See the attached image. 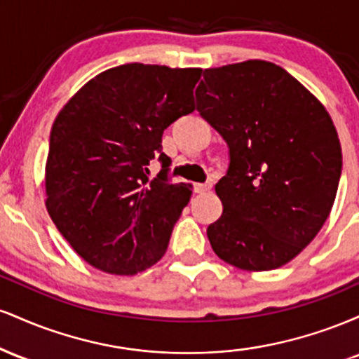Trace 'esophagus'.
Masks as SVG:
<instances>
[{
	"label": "esophagus",
	"mask_w": 359,
	"mask_h": 359,
	"mask_svg": "<svg viewBox=\"0 0 359 359\" xmlns=\"http://www.w3.org/2000/svg\"><path fill=\"white\" fill-rule=\"evenodd\" d=\"M211 187H212V184H211V182H205V184L197 182V184H194V192H197V194H204V192L211 191Z\"/></svg>",
	"instance_id": "obj_1"
}]
</instances>
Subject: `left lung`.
<instances>
[{"instance_id":"obj_1","label":"left lung","mask_w":359,"mask_h":359,"mask_svg":"<svg viewBox=\"0 0 359 359\" xmlns=\"http://www.w3.org/2000/svg\"><path fill=\"white\" fill-rule=\"evenodd\" d=\"M197 111L229 147L216 184L214 253L241 270H273L320 231L334 204L343 154L331 116L285 69L266 60L205 69Z\"/></svg>"}]
</instances>
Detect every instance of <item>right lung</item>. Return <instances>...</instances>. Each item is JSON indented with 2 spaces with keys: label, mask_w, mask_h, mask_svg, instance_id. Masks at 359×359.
Segmentation results:
<instances>
[{
  "label": "right lung",
  "mask_w": 359,
  "mask_h": 359,
  "mask_svg": "<svg viewBox=\"0 0 359 359\" xmlns=\"http://www.w3.org/2000/svg\"><path fill=\"white\" fill-rule=\"evenodd\" d=\"M201 69L125 64L97 74L53 121L45 165L47 211L94 269L135 275L165 253L192 196L168 182L163 130L192 113ZM154 158L163 170L147 180Z\"/></svg>",
  "instance_id": "right-lung-1"
}]
</instances>
